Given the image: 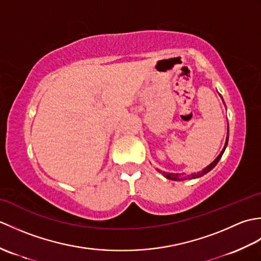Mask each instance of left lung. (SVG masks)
I'll return each instance as SVG.
<instances>
[{
	"mask_svg": "<svg viewBox=\"0 0 261 261\" xmlns=\"http://www.w3.org/2000/svg\"><path fill=\"white\" fill-rule=\"evenodd\" d=\"M221 96V95H220ZM221 98H222V96H221ZM222 101H223V98H222ZM224 103V102H223ZM228 141H229V124H228V134H226V140H225V143H224V147H223V149H222V151L220 152V154L218 157H216L212 163H211L208 166H206V167L205 168H203L202 170H199V171H197V173H192V174H188V175H185V174H182V175H180V174H171V173H166V171H163V170H160V169H157L159 173H162L166 178H168V179H171V180H177V181H179V180H185V179H195V178H199V177H202V176H204L205 174H207L210 170H212L215 166H216V164H218L219 162H220V159H221V157H222V154H223V152H224V150H225V148H226V146H228Z\"/></svg>",
	"mask_w": 261,
	"mask_h": 261,
	"instance_id": "1",
	"label": "left lung"
}]
</instances>
